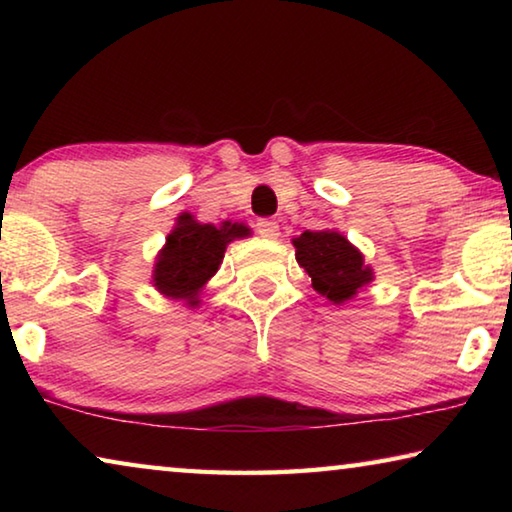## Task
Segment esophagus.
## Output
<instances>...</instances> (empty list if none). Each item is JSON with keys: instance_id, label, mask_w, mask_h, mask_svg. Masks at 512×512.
<instances>
[{"instance_id": "1", "label": "esophagus", "mask_w": 512, "mask_h": 512, "mask_svg": "<svg viewBox=\"0 0 512 512\" xmlns=\"http://www.w3.org/2000/svg\"><path fill=\"white\" fill-rule=\"evenodd\" d=\"M257 232H259V237H264V239H277L280 237V225L271 219H259Z\"/></svg>"}]
</instances>
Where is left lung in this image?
Segmentation results:
<instances>
[{
	"instance_id": "obj_1",
	"label": "left lung",
	"mask_w": 512,
	"mask_h": 512,
	"mask_svg": "<svg viewBox=\"0 0 512 512\" xmlns=\"http://www.w3.org/2000/svg\"><path fill=\"white\" fill-rule=\"evenodd\" d=\"M291 244L298 264L311 277V287L334 305H345L375 280V271L361 250L339 230H305Z\"/></svg>"
}]
</instances>
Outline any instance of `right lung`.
Instances as JSON below:
<instances>
[{
	"instance_id": "1",
	"label": "right lung",
	"mask_w": 512,
	"mask_h": 512,
	"mask_svg": "<svg viewBox=\"0 0 512 512\" xmlns=\"http://www.w3.org/2000/svg\"><path fill=\"white\" fill-rule=\"evenodd\" d=\"M250 237L244 223H201L183 212L167 235L153 264L151 284L160 296L183 300L189 309L201 305V291L223 262L230 241Z\"/></svg>"
}]
</instances>
